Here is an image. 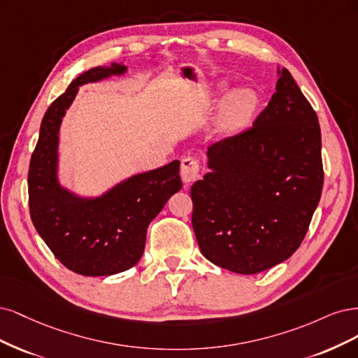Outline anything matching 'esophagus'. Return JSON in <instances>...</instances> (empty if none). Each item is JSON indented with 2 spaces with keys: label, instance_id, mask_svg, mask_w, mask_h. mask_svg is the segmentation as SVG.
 <instances>
[{
  "label": "esophagus",
  "instance_id": "obj_1",
  "mask_svg": "<svg viewBox=\"0 0 358 358\" xmlns=\"http://www.w3.org/2000/svg\"><path fill=\"white\" fill-rule=\"evenodd\" d=\"M180 174H181V180L186 184L193 182L199 176V162H198V160L193 159V157H184L181 160Z\"/></svg>",
  "mask_w": 358,
  "mask_h": 358
}]
</instances>
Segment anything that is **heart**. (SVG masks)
Listing matches in <instances>:
<instances>
[{"label":"heart","mask_w":358,"mask_h":358,"mask_svg":"<svg viewBox=\"0 0 358 358\" xmlns=\"http://www.w3.org/2000/svg\"><path fill=\"white\" fill-rule=\"evenodd\" d=\"M259 103L255 90L236 87L230 90L217 113V126L224 134H234L251 120Z\"/></svg>","instance_id":"obj_1"}]
</instances>
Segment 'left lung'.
Masks as SVG:
<instances>
[{"label": "left lung", "mask_w": 358, "mask_h": 358, "mask_svg": "<svg viewBox=\"0 0 358 358\" xmlns=\"http://www.w3.org/2000/svg\"><path fill=\"white\" fill-rule=\"evenodd\" d=\"M192 189V226L205 259L235 273L266 271L302 244L321 198L317 113L287 68L250 129L208 147Z\"/></svg>", "instance_id": "1"}]
</instances>
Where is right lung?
I'll use <instances>...</instances> for the list:
<instances>
[{"label": "right lung", "instance_id": "add662e5", "mask_svg": "<svg viewBox=\"0 0 358 358\" xmlns=\"http://www.w3.org/2000/svg\"><path fill=\"white\" fill-rule=\"evenodd\" d=\"M126 71L123 62H113L73 80L45 111L31 156L28 193L32 223L55 257L85 276H108L135 266L144 252L150 222L182 186L180 160L140 172L90 198L59 182V129L78 87Z\"/></svg>", "mask_w": 358, "mask_h": 358}]
</instances>
